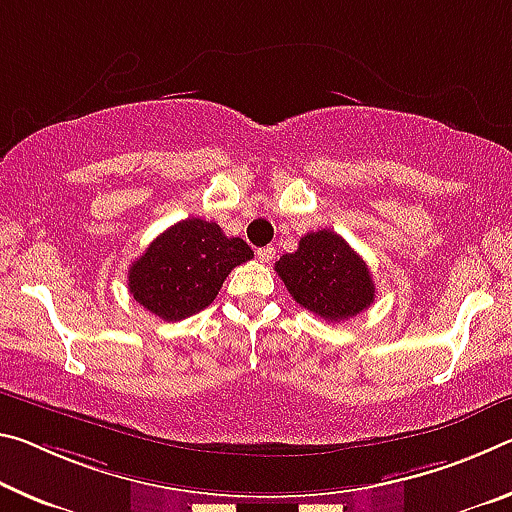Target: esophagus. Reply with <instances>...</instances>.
Listing matches in <instances>:
<instances>
[{
    "instance_id": "34e87169",
    "label": "esophagus",
    "mask_w": 512,
    "mask_h": 512,
    "mask_svg": "<svg viewBox=\"0 0 512 512\" xmlns=\"http://www.w3.org/2000/svg\"><path fill=\"white\" fill-rule=\"evenodd\" d=\"M273 257H275V248H273V246H264V248L257 250V259H259V262L269 264Z\"/></svg>"
}]
</instances>
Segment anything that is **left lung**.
<instances>
[{
    "label": "left lung",
    "mask_w": 512,
    "mask_h": 512,
    "mask_svg": "<svg viewBox=\"0 0 512 512\" xmlns=\"http://www.w3.org/2000/svg\"><path fill=\"white\" fill-rule=\"evenodd\" d=\"M275 273L300 307L326 321H348L376 298L367 262L332 230L307 232Z\"/></svg>",
    "instance_id": "obj_1"
}]
</instances>
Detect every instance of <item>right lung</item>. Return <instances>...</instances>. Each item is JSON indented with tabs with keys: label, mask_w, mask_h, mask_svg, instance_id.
<instances>
[{
	"label": "right lung",
	"mask_w": 512,
	"mask_h": 512,
	"mask_svg": "<svg viewBox=\"0 0 512 512\" xmlns=\"http://www.w3.org/2000/svg\"><path fill=\"white\" fill-rule=\"evenodd\" d=\"M253 259L239 237L202 218H186L161 232L129 266V294L164 321H182L212 305L234 266Z\"/></svg>",
	"instance_id": "obj_1"
}]
</instances>
